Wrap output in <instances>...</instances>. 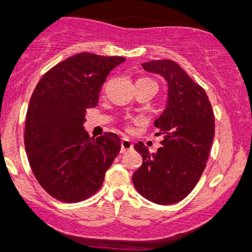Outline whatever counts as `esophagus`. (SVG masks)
<instances>
[{"label":"esophagus","instance_id":"esophagus-1","mask_svg":"<svg viewBox=\"0 0 252 252\" xmlns=\"http://www.w3.org/2000/svg\"><path fill=\"white\" fill-rule=\"evenodd\" d=\"M133 150V144L131 140L128 139L123 138L121 139V153H126V152H129Z\"/></svg>","mask_w":252,"mask_h":252}]
</instances>
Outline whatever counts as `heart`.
<instances>
[{"mask_svg": "<svg viewBox=\"0 0 252 252\" xmlns=\"http://www.w3.org/2000/svg\"><path fill=\"white\" fill-rule=\"evenodd\" d=\"M148 80H151V79H148Z\"/></svg>", "mask_w": 252, "mask_h": 252, "instance_id": "heart-1", "label": "heart"}]
</instances>
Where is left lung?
Returning <instances> with one entry per match:
<instances>
[{
	"mask_svg": "<svg viewBox=\"0 0 252 252\" xmlns=\"http://www.w3.org/2000/svg\"><path fill=\"white\" fill-rule=\"evenodd\" d=\"M142 67L163 77L168 99L154 121L157 134L163 135L162 147L151 154L142 142L134 145L142 164L132 180L145 198L167 206L183 200L200 180L215 135V117L206 91L175 62L152 61Z\"/></svg>",
	"mask_w": 252,
	"mask_h": 252,
	"instance_id": "8db88e82",
	"label": "left lung"
}]
</instances>
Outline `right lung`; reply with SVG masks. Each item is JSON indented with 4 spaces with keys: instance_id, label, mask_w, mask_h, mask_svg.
<instances>
[{
    "instance_id": "obj_1",
    "label": "right lung",
    "mask_w": 252,
    "mask_h": 252,
    "mask_svg": "<svg viewBox=\"0 0 252 252\" xmlns=\"http://www.w3.org/2000/svg\"><path fill=\"white\" fill-rule=\"evenodd\" d=\"M124 62L82 52L55 65L33 90L24 146L33 175L56 200L77 203L95 194L119 154L117 134L90 138L83 125L108 73Z\"/></svg>"
}]
</instances>
